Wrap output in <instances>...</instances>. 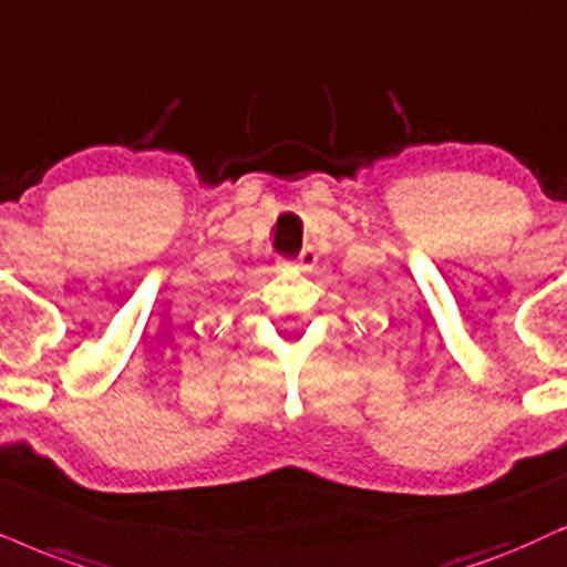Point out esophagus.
I'll list each match as a JSON object with an SVG mask.
<instances>
[{"instance_id":"34e87169","label":"esophagus","mask_w":567,"mask_h":567,"mask_svg":"<svg viewBox=\"0 0 567 567\" xmlns=\"http://www.w3.org/2000/svg\"><path fill=\"white\" fill-rule=\"evenodd\" d=\"M290 267H296V269H300V271H311L313 267H317V250H313V248H303V250H300L298 259L290 264Z\"/></svg>"}]
</instances>
